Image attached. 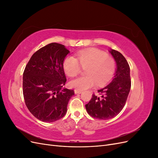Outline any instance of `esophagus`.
<instances>
[{
    "label": "esophagus",
    "instance_id": "34e87169",
    "mask_svg": "<svg viewBox=\"0 0 158 158\" xmlns=\"http://www.w3.org/2000/svg\"><path fill=\"white\" fill-rule=\"evenodd\" d=\"M82 92V90H79V89H74V93L76 94H81Z\"/></svg>",
    "mask_w": 158,
    "mask_h": 158
}]
</instances>
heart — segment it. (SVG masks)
I'll return each mask as SVG.
<instances>
[{"label":"heart","instance_id":"1","mask_svg":"<svg viewBox=\"0 0 158 158\" xmlns=\"http://www.w3.org/2000/svg\"><path fill=\"white\" fill-rule=\"evenodd\" d=\"M63 69L70 77L77 76L81 71V66L85 69L87 75L71 80V88L84 90L92 88L97 83L100 86L108 82L115 72V61L111 56L98 49L91 48L76 53V58L66 56L63 60Z\"/></svg>","mask_w":158,"mask_h":158}]
</instances>
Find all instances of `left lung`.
I'll list each match as a JSON object with an SVG mask.
<instances>
[{"instance_id": "8db88e82", "label": "left lung", "mask_w": 158, "mask_h": 158, "mask_svg": "<svg viewBox=\"0 0 158 158\" xmlns=\"http://www.w3.org/2000/svg\"><path fill=\"white\" fill-rule=\"evenodd\" d=\"M110 52L117 63L115 75L111 83L98 90L99 95L94 94L85 105L89 115L101 120L111 118L122 111L131 87L130 66L125 56L114 49Z\"/></svg>"}]
</instances>
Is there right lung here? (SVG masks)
Returning <instances> with one entry per match:
<instances>
[{"label":"right lung","mask_w":158,"mask_h":158,"mask_svg":"<svg viewBox=\"0 0 158 158\" xmlns=\"http://www.w3.org/2000/svg\"><path fill=\"white\" fill-rule=\"evenodd\" d=\"M70 51L65 46L51 43L33 54L23 73V95L26 106L39 120L51 123L67 111L73 89L63 88L66 78L63 60Z\"/></svg>","instance_id":"add662e5"}]
</instances>
